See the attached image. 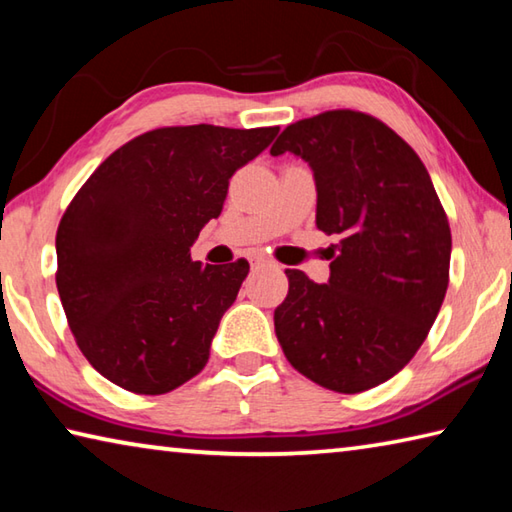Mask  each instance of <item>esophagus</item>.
I'll return each mask as SVG.
<instances>
[{
	"mask_svg": "<svg viewBox=\"0 0 512 512\" xmlns=\"http://www.w3.org/2000/svg\"><path fill=\"white\" fill-rule=\"evenodd\" d=\"M255 266H271V268H275V264L266 262V259H255Z\"/></svg>",
	"mask_w": 512,
	"mask_h": 512,
	"instance_id": "34e87169",
	"label": "esophagus"
}]
</instances>
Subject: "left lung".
<instances>
[{
    "label": "left lung",
    "instance_id": "obj_1",
    "mask_svg": "<svg viewBox=\"0 0 512 512\" xmlns=\"http://www.w3.org/2000/svg\"><path fill=\"white\" fill-rule=\"evenodd\" d=\"M302 158L316 225L341 237L327 284L289 268L275 309L284 357L336 393L384 384L413 359L445 300L452 232L422 160L379 119L332 110L284 128L271 155Z\"/></svg>",
    "mask_w": 512,
    "mask_h": 512
}]
</instances>
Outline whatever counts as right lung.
<instances>
[{"label":"right lung","instance_id":"obj_1","mask_svg":"<svg viewBox=\"0 0 512 512\" xmlns=\"http://www.w3.org/2000/svg\"><path fill=\"white\" fill-rule=\"evenodd\" d=\"M280 128L173 126L110 155L69 203L56 287L85 359L126 391L162 395L196 377L248 262H192L228 183Z\"/></svg>","mask_w":512,"mask_h":512}]
</instances>
